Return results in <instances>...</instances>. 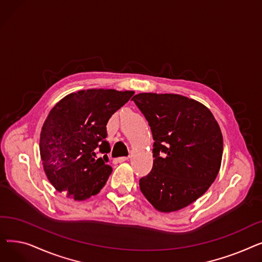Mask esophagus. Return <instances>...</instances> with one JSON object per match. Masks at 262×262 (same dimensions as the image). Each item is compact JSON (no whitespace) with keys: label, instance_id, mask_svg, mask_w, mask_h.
I'll use <instances>...</instances> for the list:
<instances>
[{"label":"esophagus","instance_id":"1","mask_svg":"<svg viewBox=\"0 0 262 262\" xmlns=\"http://www.w3.org/2000/svg\"><path fill=\"white\" fill-rule=\"evenodd\" d=\"M126 160H128V157H120V158L117 159L118 162H124V161H126Z\"/></svg>","mask_w":262,"mask_h":262}]
</instances>
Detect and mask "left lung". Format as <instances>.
Returning <instances> with one entry per match:
<instances>
[{"instance_id":"obj_1","label":"left lung","mask_w":262,"mask_h":262,"mask_svg":"<svg viewBox=\"0 0 262 262\" xmlns=\"http://www.w3.org/2000/svg\"><path fill=\"white\" fill-rule=\"evenodd\" d=\"M133 101L153 134V169L142 194L160 212L183 209L202 196L220 171L223 137L210 110L180 94L139 93Z\"/></svg>"}]
</instances>
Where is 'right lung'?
I'll list each match as a JSON object with an SVG mask.
<instances>
[{
    "label": "right lung",
    "mask_w": 262,
    "mask_h": 262,
    "mask_svg": "<svg viewBox=\"0 0 262 262\" xmlns=\"http://www.w3.org/2000/svg\"><path fill=\"white\" fill-rule=\"evenodd\" d=\"M134 93L80 90L52 108L41 129L39 148L46 175L55 189L75 201L99 193L113 172L107 156V122Z\"/></svg>",
    "instance_id": "right-lung-1"
}]
</instances>
